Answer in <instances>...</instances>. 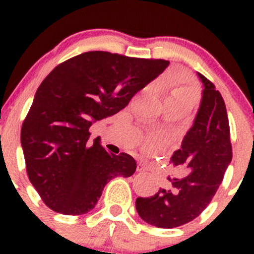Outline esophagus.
<instances>
[{
  "mask_svg": "<svg viewBox=\"0 0 254 254\" xmlns=\"http://www.w3.org/2000/svg\"><path fill=\"white\" fill-rule=\"evenodd\" d=\"M147 163H145V162H139L137 163V171H139V172H143V171H147Z\"/></svg>",
  "mask_w": 254,
  "mask_h": 254,
  "instance_id": "obj_1",
  "label": "esophagus"
}]
</instances>
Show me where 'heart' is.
Returning a JSON list of instances; mask_svg holds the SVG:
<instances>
[{"instance_id": "1", "label": "heart", "mask_w": 254, "mask_h": 254, "mask_svg": "<svg viewBox=\"0 0 254 254\" xmlns=\"http://www.w3.org/2000/svg\"><path fill=\"white\" fill-rule=\"evenodd\" d=\"M168 97L167 98L182 99V101L193 103L196 98V88L193 83L182 79H171L168 82ZM165 139L161 136H152L146 141V150L150 152H156L165 146Z\"/></svg>"}]
</instances>
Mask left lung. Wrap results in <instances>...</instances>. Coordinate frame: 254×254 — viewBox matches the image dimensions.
I'll list each match as a JSON object with an SVG mask.
<instances>
[{"label": "left lung", "mask_w": 254, "mask_h": 254, "mask_svg": "<svg viewBox=\"0 0 254 254\" xmlns=\"http://www.w3.org/2000/svg\"><path fill=\"white\" fill-rule=\"evenodd\" d=\"M203 92L193 127L171 157L178 170L165 188L150 198H137L140 217L152 226L173 229L190 222L214 198L232 160L229 118L221 94L198 72Z\"/></svg>", "instance_id": "left-lung-1"}]
</instances>
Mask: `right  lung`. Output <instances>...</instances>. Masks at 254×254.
Masks as SVG:
<instances>
[{"label": "right lung", "instance_id": "add662e5", "mask_svg": "<svg viewBox=\"0 0 254 254\" xmlns=\"http://www.w3.org/2000/svg\"><path fill=\"white\" fill-rule=\"evenodd\" d=\"M168 65L88 51L45 77L23 122L20 142L30 183L47 206L64 215L86 214L111 179L134 175V158L109 153L98 139L89 141V127L124 109Z\"/></svg>", "mask_w": 254, "mask_h": 254}]
</instances>
